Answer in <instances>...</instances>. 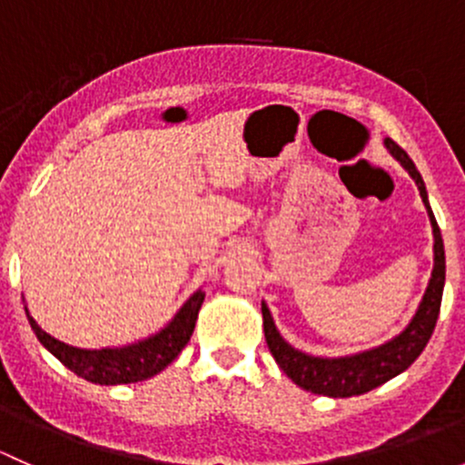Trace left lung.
Wrapping results in <instances>:
<instances>
[{"label":"left lung","mask_w":465,"mask_h":465,"mask_svg":"<svg viewBox=\"0 0 465 465\" xmlns=\"http://www.w3.org/2000/svg\"><path fill=\"white\" fill-rule=\"evenodd\" d=\"M384 145H387L389 153L401 162V166L410 173L411 180L416 182L425 209H428L434 233L432 279H430L419 311H416V315L411 317V322L407 323V328L401 335L384 341L382 346H376V349L362 351V353L355 355H346V358H315V355L302 353L299 349L290 346L288 341L281 337V332L276 331L274 320H272L270 315V308L262 302V331H265V341L267 346H270V353L274 355L276 364H279L281 371L292 380L294 384H299V387L306 389V391L320 393V396H360V393L371 391V389L380 387V384H384L387 380L396 378L398 373H402L407 367H411V362L423 353V349L428 346L430 337H432L434 332L436 320H439L440 297H443L445 283V250L443 238H440V229L439 224H436L432 209H430L423 177L416 171L410 154H407L396 142H391V139H384Z\"/></svg>","instance_id":"left-lung-1"}]
</instances>
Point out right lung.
Returning <instances> with one entry per match:
<instances>
[{
  "instance_id": "right-lung-1",
  "label": "right lung",
  "mask_w": 465,
  "mask_h": 465,
  "mask_svg": "<svg viewBox=\"0 0 465 465\" xmlns=\"http://www.w3.org/2000/svg\"><path fill=\"white\" fill-rule=\"evenodd\" d=\"M203 302L204 292L198 290L162 331L142 341L116 346V349H76V346L64 344V341L55 340L49 332L42 331L29 315V311H26V317H29V323L40 344L49 353H54L69 371L94 384H128L157 376L180 355V351L189 344L191 335H193Z\"/></svg>"
}]
</instances>
